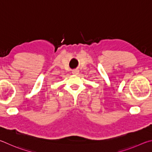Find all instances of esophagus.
Returning a JSON list of instances; mask_svg holds the SVG:
<instances>
[{
	"label": "esophagus",
	"instance_id": "esophagus-1",
	"mask_svg": "<svg viewBox=\"0 0 152 152\" xmlns=\"http://www.w3.org/2000/svg\"><path fill=\"white\" fill-rule=\"evenodd\" d=\"M78 73H79V71L78 70H74V71H73V74L77 75Z\"/></svg>",
	"mask_w": 152,
	"mask_h": 152
}]
</instances>
